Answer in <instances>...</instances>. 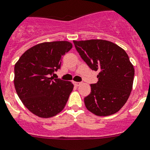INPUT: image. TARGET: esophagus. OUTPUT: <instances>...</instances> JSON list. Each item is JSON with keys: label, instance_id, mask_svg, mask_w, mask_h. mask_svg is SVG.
Returning a JSON list of instances; mask_svg holds the SVG:
<instances>
[{"label": "esophagus", "instance_id": "esophagus-1", "mask_svg": "<svg viewBox=\"0 0 150 150\" xmlns=\"http://www.w3.org/2000/svg\"><path fill=\"white\" fill-rule=\"evenodd\" d=\"M74 85L75 86H79V85H81V82H78V81H74Z\"/></svg>", "mask_w": 150, "mask_h": 150}]
</instances>
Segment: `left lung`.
Masks as SVG:
<instances>
[{
  "label": "left lung",
  "instance_id": "1",
  "mask_svg": "<svg viewBox=\"0 0 150 150\" xmlns=\"http://www.w3.org/2000/svg\"><path fill=\"white\" fill-rule=\"evenodd\" d=\"M84 62L99 71L98 81L91 85L85 98L87 109L97 116H109L120 110L132 91L134 68L129 56L114 42L103 40L73 41Z\"/></svg>",
  "mask_w": 150,
  "mask_h": 150
}]
</instances>
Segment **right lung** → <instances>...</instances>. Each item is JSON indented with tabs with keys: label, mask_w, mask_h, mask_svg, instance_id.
Instances as JSON below:
<instances>
[{
	"label": "right lung",
	"mask_w": 150,
	"mask_h": 150,
	"mask_svg": "<svg viewBox=\"0 0 150 150\" xmlns=\"http://www.w3.org/2000/svg\"><path fill=\"white\" fill-rule=\"evenodd\" d=\"M72 48L67 41L42 42L26 50L14 66V86L30 112L49 118L63 110L74 85L51 75L61 68L62 58Z\"/></svg>",
	"instance_id": "add662e5"
}]
</instances>
